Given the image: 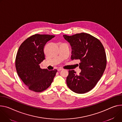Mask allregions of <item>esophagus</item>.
Returning a JSON list of instances; mask_svg holds the SVG:
<instances>
[{
  "label": "esophagus",
  "mask_w": 122,
  "mask_h": 122,
  "mask_svg": "<svg viewBox=\"0 0 122 122\" xmlns=\"http://www.w3.org/2000/svg\"><path fill=\"white\" fill-rule=\"evenodd\" d=\"M63 70V69H61V68H58V69H57L58 71H61V70Z\"/></svg>",
  "instance_id": "esophagus-1"
}]
</instances>
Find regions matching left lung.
I'll return each mask as SVG.
<instances>
[{"mask_svg": "<svg viewBox=\"0 0 122 122\" xmlns=\"http://www.w3.org/2000/svg\"><path fill=\"white\" fill-rule=\"evenodd\" d=\"M71 46V59L80 60L79 75L69 71L66 82L72 92L79 94L91 91L100 79L106 68L107 57L104 47L98 39L82 32L73 36L63 35Z\"/></svg>", "mask_w": 122, "mask_h": 122, "instance_id": "1", "label": "left lung"}]
</instances>
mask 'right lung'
<instances>
[{
  "label": "right lung",
  "instance_id": "1",
  "mask_svg": "<svg viewBox=\"0 0 122 122\" xmlns=\"http://www.w3.org/2000/svg\"><path fill=\"white\" fill-rule=\"evenodd\" d=\"M55 36L36 34L20 46L15 58L18 75L29 90L41 92L51 86L57 70L42 69L39 64L44 60V47Z\"/></svg>",
  "mask_w": 122,
  "mask_h": 122
}]
</instances>
